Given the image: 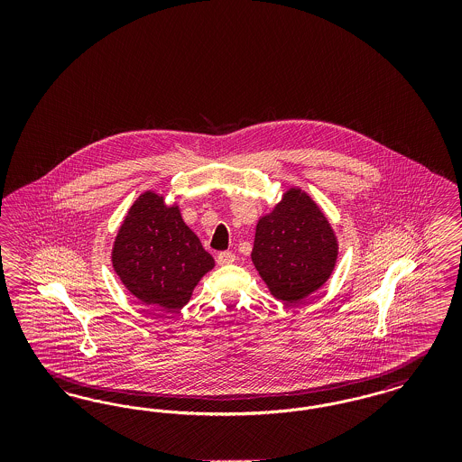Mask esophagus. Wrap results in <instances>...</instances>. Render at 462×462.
<instances>
[{
	"label": "esophagus",
	"instance_id": "1",
	"mask_svg": "<svg viewBox=\"0 0 462 462\" xmlns=\"http://www.w3.org/2000/svg\"><path fill=\"white\" fill-rule=\"evenodd\" d=\"M236 262V254L232 251H221L217 256V263L225 266V264L234 263Z\"/></svg>",
	"mask_w": 462,
	"mask_h": 462
}]
</instances>
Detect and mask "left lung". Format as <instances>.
Instances as JSON below:
<instances>
[{
    "label": "left lung",
    "mask_w": 462,
    "mask_h": 462,
    "mask_svg": "<svg viewBox=\"0 0 462 462\" xmlns=\"http://www.w3.org/2000/svg\"><path fill=\"white\" fill-rule=\"evenodd\" d=\"M337 244L317 204L291 189L275 209L258 221L253 263L277 300L298 303L329 279Z\"/></svg>",
    "instance_id": "1"
}]
</instances>
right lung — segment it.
I'll list each match as a JSON object with an SVG mask.
<instances>
[{
	"label": "right lung",
	"instance_id": "add662e5",
	"mask_svg": "<svg viewBox=\"0 0 462 462\" xmlns=\"http://www.w3.org/2000/svg\"><path fill=\"white\" fill-rule=\"evenodd\" d=\"M123 284L142 303L176 311L189 303L200 277L215 266L213 256L183 223L180 209L145 192L134 200L112 251Z\"/></svg>",
	"mask_w": 462,
	"mask_h": 462
}]
</instances>
